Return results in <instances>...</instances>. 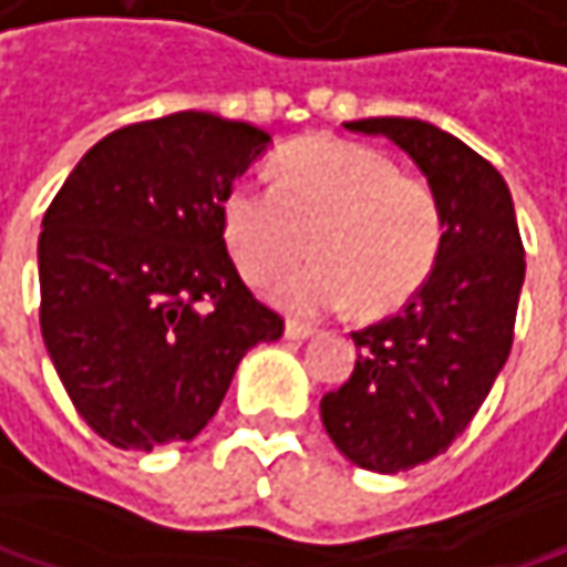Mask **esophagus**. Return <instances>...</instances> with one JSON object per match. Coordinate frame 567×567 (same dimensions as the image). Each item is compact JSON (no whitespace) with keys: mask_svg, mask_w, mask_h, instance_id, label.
Wrapping results in <instances>:
<instances>
[{"mask_svg":"<svg viewBox=\"0 0 567 567\" xmlns=\"http://www.w3.org/2000/svg\"><path fill=\"white\" fill-rule=\"evenodd\" d=\"M311 334H315L311 324H305V321H285V337L288 340H308Z\"/></svg>","mask_w":567,"mask_h":567,"instance_id":"34e87169","label":"esophagus"}]
</instances>
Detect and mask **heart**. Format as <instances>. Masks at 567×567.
Listing matches in <instances>:
<instances>
[{
	"label": "heart",
	"instance_id": "obj_1",
	"mask_svg": "<svg viewBox=\"0 0 567 567\" xmlns=\"http://www.w3.org/2000/svg\"><path fill=\"white\" fill-rule=\"evenodd\" d=\"M441 210L422 181L383 152L305 138L279 155V184L239 181L224 197V236L239 272L266 282L308 256L318 262L272 285L288 311L321 315L353 301L363 318L402 308L441 252Z\"/></svg>",
	"mask_w": 567,
	"mask_h": 567
}]
</instances>
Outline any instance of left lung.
Instances as JSON below:
<instances>
[{
	"mask_svg": "<svg viewBox=\"0 0 567 567\" xmlns=\"http://www.w3.org/2000/svg\"><path fill=\"white\" fill-rule=\"evenodd\" d=\"M343 130L399 145L429 181L444 227L429 282L395 318L350 334L353 377L321 399L347 461L399 474L447 451L484 405L513 347L526 259L509 187L471 145L405 116Z\"/></svg>",
	"mask_w": 567,
	"mask_h": 567,
	"instance_id": "left-lung-1",
	"label": "left lung"
}]
</instances>
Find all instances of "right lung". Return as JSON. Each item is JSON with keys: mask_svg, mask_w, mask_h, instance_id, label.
I'll use <instances>...</instances> for the list:
<instances>
[{"mask_svg": "<svg viewBox=\"0 0 567 567\" xmlns=\"http://www.w3.org/2000/svg\"><path fill=\"white\" fill-rule=\"evenodd\" d=\"M269 142L252 123L172 113L100 138L51 200L41 337L80 419L110 444L200 435L239 360L282 337L224 239V197Z\"/></svg>", "mask_w": 567, "mask_h": 567, "instance_id": "1", "label": "right lung"}]
</instances>
